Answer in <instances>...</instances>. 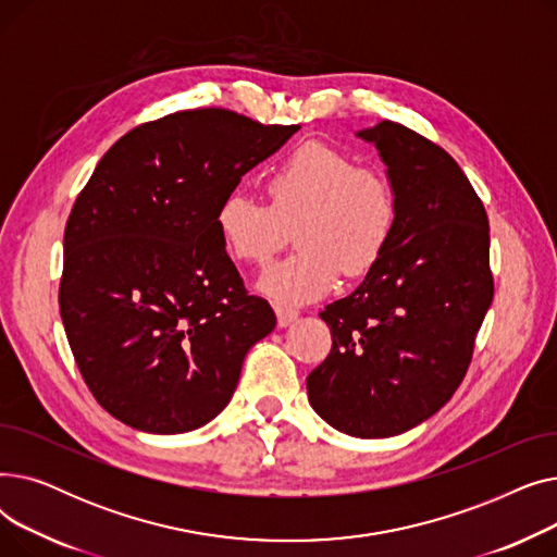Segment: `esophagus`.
I'll use <instances>...</instances> for the list:
<instances>
[{
	"label": "esophagus",
	"mask_w": 557,
	"mask_h": 557,
	"mask_svg": "<svg viewBox=\"0 0 557 557\" xmlns=\"http://www.w3.org/2000/svg\"><path fill=\"white\" fill-rule=\"evenodd\" d=\"M275 313H277V325L280 327H288L290 323H296V320H298V311H294V309L277 307Z\"/></svg>",
	"instance_id": "1"
}]
</instances>
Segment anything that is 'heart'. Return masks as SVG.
I'll return each instance as SVG.
<instances>
[{"label":"heart","instance_id":"b5f03b06","mask_svg":"<svg viewBox=\"0 0 557 557\" xmlns=\"http://www.w3.org/2000/svg\"><path fill=\"white\" fill-rule=\"evenodd\" d=\"M267 189L269 205L244 191L227 194L216 210V230L234 261L257 267L296 232L300 250L257 282L284 309L325 298L341 271L366 275L391 244L397 223L393 185L330 144H302L273 169Z\"/></svg>","mask_w":557,"mask_h":557}]
</instances>
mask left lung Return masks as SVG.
<instances>
[{"instance_id":"1","label":"left lung","mask_w":557,"mask_h":557,"mask_svg":"<svg viewBox=\"0 0 557 557\" xmlns=\"http://www.w3.org/2000/svg\"><path fill=\"white\" fill-rule=\"evenodd\" d=\"M374 144L397 198L388 248L352 294L320 311L332 352L307 376L313 411L355 437H391L451 399L492 305L490 225L456 160L395 122Z\"/></svg>"}]
</instances>
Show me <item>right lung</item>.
<instances>
[{"label":"right lung","mask_w":557,"mask_h":557,"mask_svg":"<svg viewBox=\"0 0 557 557\" xmlns=\"http://www.w3.org/2000/svg\"><path fill=\"white\" fill-rule=\"evenodd\" d=\"M298 128L200 108L133 128L99 160L67 219L58 300L76 366L112 418L187 433L232 399L277 318L244 288L216 210Z\"/></svg>","instance_id":"obj_1"}]
</instances>
